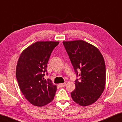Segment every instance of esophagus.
Returning a JSON list of instances; mask_svg holds the SVG:
<instances>
[{
	"mask_svg": "<svg viewBox=\"0 0 122 122\" xmlns=\"http://www.w3.org/2000/svg\"><path fill=\"white\" fill-rule=\"evenodd\" d=\"M66 83H61V84H58V86H59L61 88H63L66 86Z\"/></svg>",
	"mask_w": 122,
	"mask_h": 122,
	"instance_id": "obj_1",
	"label": "esophagus"
}]
</instances>
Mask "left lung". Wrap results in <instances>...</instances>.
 I'll use <instances>...</instances> for the list:
<instances>
[{
    "instance_id": "1",
    "label": "left lung",
    "mask_w": 122,
    "mask_h": 122,
    "mask_svg": "<svg viewBox=\"0 0 122 122\" xmlns=\"http://www.w3.org/2000/svg\"><path fill=\"white\" fill-rule=\"evenodd\" d=\"M79 80L75 81L76 89L71 93L73 101L87 106L97 101L106 86L104 58L96 46L82 40L63 41Z\"/></svg>"
}]
</instances>
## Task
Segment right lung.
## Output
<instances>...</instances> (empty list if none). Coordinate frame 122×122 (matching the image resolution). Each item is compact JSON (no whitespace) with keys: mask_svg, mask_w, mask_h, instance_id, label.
I'll use <instances>...</instances> for the list:
<instances>
[{"mask_svg":"<svg viewBox=\"0 0 122 122\" xmlns=\"http://www.w3.org/2000/svg\"><path fill=\"white\" fill-rule=\"evenodd\" d=\"M59 41H36L25 48L20 55L16 68L19 88L31 104L42 107L54 99L56 85L44 79L47 64L54 48Z\"/></svg>","mask_w":122,"mask_h":122,"instance_id":"obj_1","label":"right lung"}]
</instances>
